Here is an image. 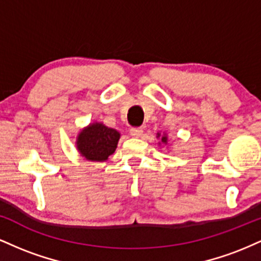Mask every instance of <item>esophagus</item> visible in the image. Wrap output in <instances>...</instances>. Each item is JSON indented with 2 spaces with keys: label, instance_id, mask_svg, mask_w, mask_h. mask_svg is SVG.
Instances as JSON below:
<instances>
[{
  "label": "esophagus",
  "instance_id": "esophagus-1",
  "mask_svg": "<svg viewBox=\"0 0 261 261\" xmlns=\"http://www.w3.org/2000/svg\"><path fill=\"white\" fill-rule=\"evenodd\" d=\"M130 135L133 137H141L143 135V130L141 127H133L130 130Z\"/></svg>",
  "mask_w": 261,
  "mask_h": 261
}]
</instances>
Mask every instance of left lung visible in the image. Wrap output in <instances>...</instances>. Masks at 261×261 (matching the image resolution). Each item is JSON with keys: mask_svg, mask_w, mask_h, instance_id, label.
I'll use <instances>...</instances> for the list:
<instances>
[{"mask_svg": "<svg viewBox=\"0 0 261 261\" xmlns=\"http://www.w3.org/2000/svg\"><path fill=\"white\" fill-rule=\"evenodd\" d=\"M157 137H161V142L164 143V145H166V143L168 142V137H167V135H161L160 133H158L157 134Z\"/></svg>", "mask_w": 261, "mask_h": 261, "instance_id": "left-lung-1", "label": "left lung"}]
</instances>
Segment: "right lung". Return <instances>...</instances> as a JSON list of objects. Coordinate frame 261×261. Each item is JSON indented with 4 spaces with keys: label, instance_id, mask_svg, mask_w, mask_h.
<instances>
[{
    "label": "right lung",
    "instance_id": "1",
    "mask_svg": "<svg viewBox=\"0 0 261 261\" xmlns=\"http://www.w3.org/2000/svg\"><path fill=\"white\" fill-rule=\"evenodd\" d=\"M120 134L101 122H93L77 136V149L87 161L104 162L115 152Z\"/></svg>",
    "mask_w": 261,
    "mask_h": 261
}]
</instances>
